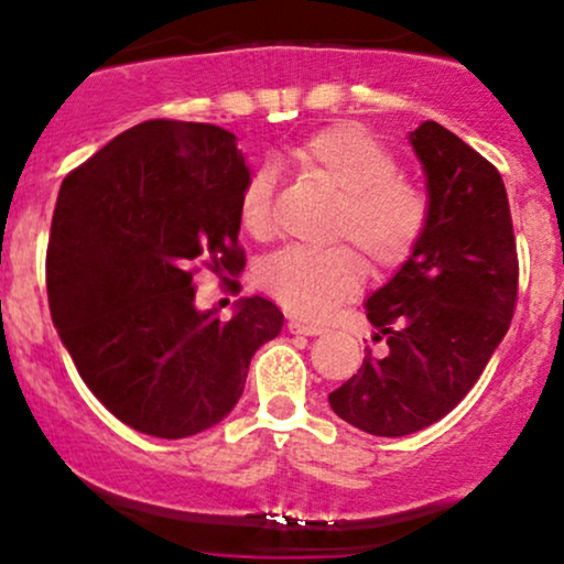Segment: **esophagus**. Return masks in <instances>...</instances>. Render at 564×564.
<instances>
[{
    "label": "esophagus",
    "instance_id": "1",
    "mask_svg": "<svg viewBox=\"0 0 564 564\" xmlns=\"http://www.w3.org/2000/svg\"><path fill=\"white\" fill-rule=\"evenodd\" d=\"M289 332L291 334H304V336H318L326 332L321 323H304V321H289Z\"/></svg>",
    "mask_w": 564,
    "mask_h": 564
}]
</instances>
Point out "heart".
Returning a JSON list of instances; mask_svg holds the SVG:
<instances>
[{
  "instance_id": "b5f03b06",
  "label": "heart",
  "mask_w": 564,
  "mask_h": 564,
  "mask_svg": "<svg viewBox=\"0 0 564 564\" xmlns=\"http://www.w3.org/2000/svg\"><path fill=\"white\" fill-rule=\"evenodd\" d=\"M294 161L339 193L334 236L352 238L377 268H392L411 254L426 225V198L400 177L394 156L355 124H334L296 148ZM275 170L257 166L241 193V223L251 236L273 230ZM364 281V260L352 246L307 249L289 246L257 270V283L300 318H323Z\"/></svg>"
}]
</instances>
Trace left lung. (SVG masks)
I'll list each match as a JSON object with an SVG mask.
<instances>
[{
    "label": "left lung",
    "mask_w": 564,
    "mask_h": 564,
    "mask_svg": "<svg viewBox=\"0 0 564 564\" xmlns=\"http://www.w3.org/2000/svg\"><path fill=\"white\" fill-rule=\"evenodd\" d=\"M408 140L426 174L424 232L366 302L387 352L328 394L336 416L377 437L411 435L462 403L509 332L520 275L496 166L437 121Z\"/></svg>",
    "instance_id": "1"
}]
</instances>
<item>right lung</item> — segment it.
Masks as SVG:
<instances>
[{
    "instance_id": "add662e5",
    "label": "right lung",
    "mask_w": 564,
    "mask_h": 564,
    "mask_svg": "<svg viewBox=\"0 0 564 564\" xmlns=\"http://www.w3.org/2000/svg\"><path fill=\"white\" fill-rule=\"evenodd\" d=\"M236 134L153 119L127 129L63 180L47 246L53 323L84 384L119 422L180 440L223 422L254 352L283 313L243 296L230 321L196 307L198 264L238 273Z\"/></svg>"
}]
</instances>
